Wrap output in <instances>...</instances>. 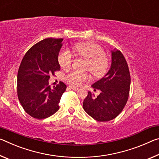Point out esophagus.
I'll return each instance as SVG.
<instances>
[{"label":"esophagus","mask_w":159,"mask_h":159,"mask_svg":"<svg viewBox=\"0 0 159 159\" xmlns=\"http://www.w3.org/2000/svg\"><path fill=\"white\" fill-rule=\"evenodd\" d=\"M69 88H71V89H72V90H78V89H79L78 88H76V87H74V86H71V85H69Z\"/></svg>","instance_id":"1"}]
</instances>
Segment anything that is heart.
Segmentation results:
<instances>
[{
    "mask_svg": "<svg viewBox=\"0 0 159 159\" xmlns=\"http://www.w3.org/2000/svg\"><path fill=\"white\" fill-rule=\"evenodd\" d=\"M74 54L87 60L85 69L94 76L100 78L105 75L109 67V60L103 55L104 50L99 45L93 43H80L73 47ZM59 64L63 69H68L71 65L73 55L68 50H62L58 57ZM86 73L71 71L66 76V81L70 84L78 86L88 79Z\"/></svg>",
    "mask_w": 159,
    "mask_h": 159,
    "instance_id": "heart-1",
    "label": "heart"
}]
</instances>
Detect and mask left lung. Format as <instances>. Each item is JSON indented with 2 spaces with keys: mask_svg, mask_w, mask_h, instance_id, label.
I'll return each instance as SVG.
<instances>
[{
  "mask_svg": "<svg viewBox=\"0 0 159 159\" xmlns=\"http://www.w3.org/2000/svg\"><path fill=\"white\" fill-rule=\"evenodd\" d=\"M111 64L105 76L93 83L94 90H100L98 97L88 92L83 107L85 111L98 121H109L122 111L128 101L130 75L128 64L120 52L111 51Z\"/></svg>",
  "mask_w": 159,
  "mask_h": 159,
  "instance_id": "obj_1",
  "label": "left lung"
}]
</instances>
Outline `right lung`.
Masks as SVG:
<instances>
[{
  "instance_id": "right-lung-1",
  "label": "right lung",
  "mask_w": 159,
  "mask_h": 159,
  "mask_svg": "<svg viewBox=\"0 0 159 159\" xmlns=\"http://www.w3.org/2000/svg\"><path fill=\"white\" fill-rule=\"evenodd\" d=\"M62 39H46L35 44L25 54L17 74V95L25 111L31 116L43 119L58 111L59 102L66 85H49L50 75L60 71L58 55Z\"/></svg>"
}]
</instances>
